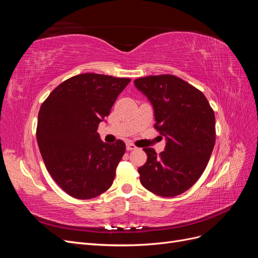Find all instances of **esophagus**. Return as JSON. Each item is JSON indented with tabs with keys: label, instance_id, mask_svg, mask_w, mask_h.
Returning <instances> with one entry per match:
<instances>
[{
	"label": "esophagus",
	"instance_id": "1",
	"mask_svg": "<svg viewBox=\"0 0 258 258\" xmlns=\"http://www.w3.org/2000/svg\"><path fill=\"white\" fill-rule=\"evenodd\" d=\"M127 151H134L137 148V146L134 143H127Z\"/></svg>",
	"mask_w": 258,
	"mask_h": 258
}]
</instances>
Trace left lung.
I'll use <instances>...</instances> for the list:
<instances>
[{
	"label": "left lung",
	"mask_w": 258,
	"mask_h": 258,
	"mask_svg": "<svg viewBox=\"0 0 258 258\" xmlns=\"http://www.w3.org/2000/svg\"><path fill=\"white\" fill-rule=\"evenodd\" d=\"M154 107V128L167 140L159 155L143 148L147 160L139 168L140 181L161 197L181 195L196 183L215 144V116L206 96L177 76L163 74L135 81Z\"/></svg>",
	"instance_id": "8db88e82"
}]
</instances>
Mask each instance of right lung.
I'll return each instance as SVG.
<instances>
[{"instance_id": "1", "label": "right lung", "mask_w": 258, "mask_h": 258, "mask_svg": "<svg viewBox=\"0 0 258 258\" xmlns=\"http://www.w3.org/2000/svg\"><path fill=\"white\" fill-rule=\"evenodd\" d=\"M131 82L85 73L61 83L38 112L36 139L46 169L76 199H91L113 184L126 144L101 141L99 123L110 115L119 93Z\"/></svg>"}]
</instances>
